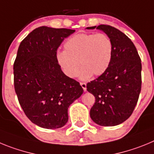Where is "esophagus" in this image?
<instances>
[{"label":"esophagus","instance_id":"obj_1","mask_svg":"<svg viewBox=\"0 0 154 154\" xmlns=\"http://www.w3.org/2000/svg\"><path fill=\"white\" fill-rule=\"evenodd\" d=\"M80 85L82 87L83 90L85 92V91H86V83H85V82H80Z\"/></svg>","mask_w":154,"mask_h":154}]
</instances>
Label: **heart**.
<instances>
[{
	"mask_svg": "<svg viewBox=\"0 0 154 154\" xmlns=\"http://www.w3.org/2000/svg\"><path fill=\"white\" fill-rule=\"evenodd\" d=\"M64 47V51L57 52L56 59L70 78L77 75L79 64L82 79L101 75L109 67L113 55L112 40L105 34H77L68 39Z\"/></svg>",
	"mask_w": 154,
	"mask_h": 154,
	"instance_id": "1",
	"label": "heart"
}]
</instances>
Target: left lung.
<instances>
[{
    "label": "left lung",
    "mask_w": 154,
    "mask_h": 154,
    "mask_svg": "<svg viewBox=\"0 0 154 154\" xmlns=\"http://www.w3.org/2000/svg\"><path fill=\"white\" fill-rule=\"evenodd\" d=\"M96 28L111 38L113 55L108 69L87 83V91L96 98L90 117L98 125L113 126L130 117L138 101L142 82L141 59L133 42L122 31L106 24L86 28Z\"/></svg>",
    "instance_id": "8db88e82"
}]
</instances>
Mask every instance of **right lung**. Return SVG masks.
Segmentation results:
<instances>
[{
	"label": "right lung",
	"instance_id": "1",
	"mask_svg": "<svg viewBox=\"0 0 154 154\" xmlns=\"http://www.w3.org/2000/svg\"><path fill=\"white\" fill-rule=\"evenodd\" d=\"M75 31L39 27L19 45L14 63V89L27 117L40 127L65 126L69 106L83 92L79 82L64 74L56 59L58 47Z\"/></svg>",
	"mask_w": 154,
	"mask_h": 154
}]
</instances>
